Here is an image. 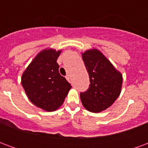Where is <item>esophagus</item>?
Here are the masks:
<instances>
[{
	"mask_svg": "<svg viewBox=\"0 0 148 148\" xmlns=\"http://www.w3.org/2000/svg\"><path fill=\"white\" fill-rule=\"evenodd\" d=\"M66 79H67L68 82H71V76H70V75H69V74H68V75H66Z\"/></svg>",
	"mask_w": 148,
	"mask_h": 148,
	"instance_id": "esophagus-1",
	"label": "esophagus"
}]
</instances>
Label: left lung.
<instances>
[{"mask_svg": "<svg viewBox=\"0 0 148 148\" xmlns=\"http://www.w3.org/2000/svg\"><path fill=\"white\" fill-rule=\"evenodd\" d=\"M82 59L90 84L86 91L80 93L81 101L87 110L100 112L117 99L122 86V75L96 49L84 52Z\"/></svg>", "mask_w": 148, "mask_h": 148, "instance_id": "obj_1", "label": "left lung"}]
</instances>
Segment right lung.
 <instances>
[{"label": "right lung", "instance_id": "add662e5", "mask_svg": "<svg viewBox=\"0 0 148 148\" xmlns=\"http://www.w3.org/2000/svg\"><path fill=\"white\" fill-rule=\"evenodd\" d=\"M61 51L44 50L25 70L21 83L36 106L51 112L59 108L71 90V84L58 72L57 58Z\"/></svg>", "mask_w": 148, "mask_h": 148}]
</instances>
